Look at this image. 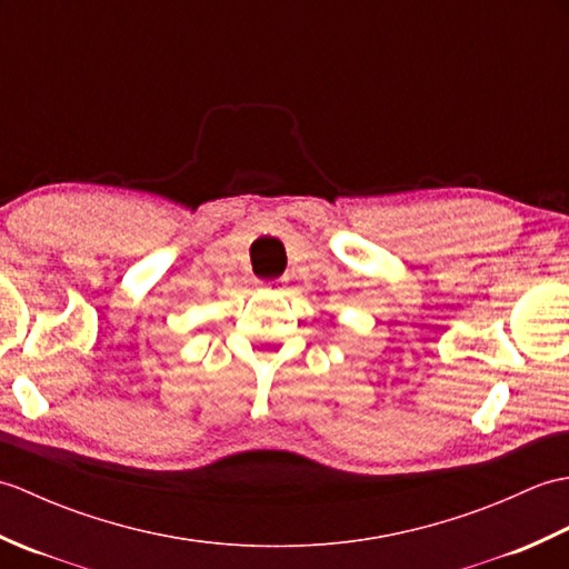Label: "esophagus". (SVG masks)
<instances>
[{
    "instance_id": "34e87169",
    "label": "esophagus",
    "mask_w": 569,
    "mask_h": 569,
    "mask_svg": "<svg viewBox=\"0 0 569 569\" xmlns=\"http://www.w3.org/2000/svg\"><path fill=\"white\" fill-rule=\"evenodd\" d=\"M261 288H266V291H278V288L283 286V278H273V281H259Z\"/></svg>"
}]
</instances>
